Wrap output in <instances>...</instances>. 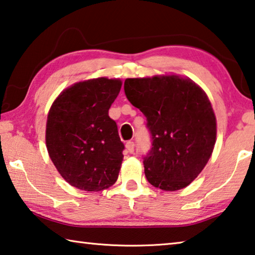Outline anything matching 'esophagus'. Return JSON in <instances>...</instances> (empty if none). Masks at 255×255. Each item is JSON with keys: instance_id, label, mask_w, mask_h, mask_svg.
I'll return each instance as SVG.
<instances>
[{"instance_id": "obj_1", "label": "esophagus", "mask_w": 255, "mask_h": 255, "mask_svg": "<svg viewBox=\"0 0 255 255\" xmlns=\"http://www.w3.org/2000/svg\"><path fill=\"white\" fill-rule=\"evenodd\" d=\"M126 148H127V151L129 153H134V151H135V144H134V142H131V140H129V142H127L126 143Z\"/></svg>"}]
</instances>
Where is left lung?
<instances>
[{
    "mask_svg": "<svg viewBox=\"0 0 255 255\" xmlns=\"http://www.w3.org/2000/svg\"><path fill=\"white\" fill-rule=\"evenodd\" d=\"M125 94L146 117L152 147L144 156L148 183L163 191L188 186L212 154L217 120L208 96L176 75L127 78Z\"/></svg>",
    "mask_w": 255,
    "mask_h": 255,
    "instance_id": "obj_1",
    "label": "left lung"
}]
</instances>
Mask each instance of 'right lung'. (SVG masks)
Instances as JSON below:
<instances>
[{
  "instance_id": "obj_1",
  "label": "right lung",
  "mask_w": 255,
  "mask_h": 255,
  "mask_svg": "<svg viewBox=\"0 0 255 255\" xmlns=\"http://www.w3.org/2000/svg\"><path fill=\"white\" fill-rule=\"evenodd\" d=\"M121 80H85L64 90L52 104L46 123V147L63 179L87 192L109 188L118 179L124 143L109 109Z\"/></svg>"
}]
</instances>
